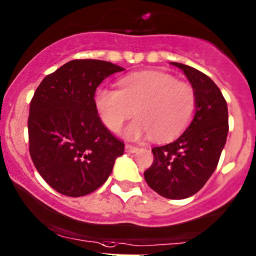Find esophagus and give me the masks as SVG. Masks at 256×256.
I'll return each instance as SVG.
<instances>
[{
    "instance_id": "1",
    "label": "esophagus",
    "mask_w": 256,
    "mask_h": 256,
    "mask_svg": "<svg viewBox=\"0 0 256 256\" xmlns=\"http://www.w3.org/2000/svg\"><path fill=\"white\" fill-rule=\"evenodd\" d=\"M138 148L136 147V146H132V144H126L125 146V150L128 152V153H134Z\"/></svg>"
}]
</instances>
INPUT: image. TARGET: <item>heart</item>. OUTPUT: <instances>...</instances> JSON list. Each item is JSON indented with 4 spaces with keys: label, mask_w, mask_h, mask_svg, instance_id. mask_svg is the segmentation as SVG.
I'll return each mask as SVG.
<instances>
[{
    "label": "heart",
    "mask_w": 256,
    "mask_h": 256,
    "mask_svg": "<svg viewBox=\"0 0 256 256\" xmlns=\"http://www.w3.org/2000/svg\"><path fill=\"white\" fill-rule=\"evenodd\" d=\"M94 104L103 124L113 132H118L134 112L136 118L124 131L126 138L154 134L159 140H170L192 122L196 94L188 82L150 70L122 78L119 90L100 86L94 94Z\"/></svg>",
    "instance_id": "1"
}]
</instances>
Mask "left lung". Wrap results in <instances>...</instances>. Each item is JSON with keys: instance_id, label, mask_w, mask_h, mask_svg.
<instances>
[{"instance_id": "1", "label": "left lung", "mask_w": 256, "mask_h": 256, "mask_svg": "<svg viewBox=\"0 0 256 256\" xmlns=\"http://www.w3.org/2000/svg\"><path fill=\"white\" fill-rule=\"evenodd\" d=\"M184 72L196 94L192 122L178 140L154 147L144 171L152 190L169 199H184L203 188L218 164L228 132V110L220 88L204 72L170 62Z\"/></svg>"}]
</instances>
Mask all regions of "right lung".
<instances>
[{
	"mask_svg": "<svg viewBox=\"0 0 256 256\" xmlns=\"http://www.w3.org/2000/svg\"><path fill=\"white\" fill-rule=\"evenodd\" d=\"M119 66L98 60H70L47 75L30 102L29 152L36 170L68 196L90 194L106 181L124 142L114 136L94 104L100 84Z\"/></svg>",
	"mask_w": 256,
	"mask_h": 256,
	"instance_id": "add662e5",
	"label": "right lung"
}]
</instances>
